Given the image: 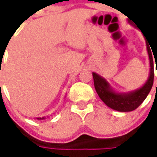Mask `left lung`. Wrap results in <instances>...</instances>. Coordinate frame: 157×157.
I'll return each instance as SVG.
<instances>
[{"label": "left lung", "instance_id": "1", "mask_svg": "<svg viewBox=\"0 0 157 157\" xmlns=\"http://www.w3.org/2000/svg\"><path fill=\"white\" fill-rule=\"evenodd\" d=\"M146 48H147L150 66H151L150 75L146 82L139 89L131 91L128 93H117L114 91L109 82L105 78H103L102 76L94 72L93 73L95 90L98 97L101 98L102 101L108 107L121 112H128L137 109L146 98L151 90V87L153 86V82H154V63L152 59L153 52H151L152 49L151 50V45H149L147 41H146Z\"/></svg>", "mask_w": 157, "mask_h": 157}]
</instances>
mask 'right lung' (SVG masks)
Masks as SVG:
<instances>
[{"label": "right lung", "mask_w": 157, "mask_h": 157, "mask_svg": "<svg viewBox=\"0 0 157 157\" xmlns=\"http://www.w3.org/2000/svg\"><path fill=\"white\" fill-rule=\"evenodd\" d=\"M46 118H47V117H36V119H37V120H45Z\"/></svg>", "instance_id": "obj_1"}]
</instances>
